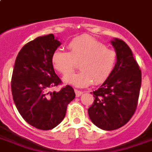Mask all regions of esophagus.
Here are the masks:
<instances>
[{
	"label": "esophagus",
	"mask_w": 152,
	"mask_h": 152,
	"mask_svg": "<svg viewBox=\"0 0 152 152\" xmlns=\"http://www.w3.org/2000/svg\"><path fill=\"white\" fill-rule=\"evenodd\" d=\"M75 93H76V96L79 97V96H80L81 95L83 94V91H79V90H77V89H75Z\"/></svg>",
	"instance_id": "34e87169"
}]
</instances>
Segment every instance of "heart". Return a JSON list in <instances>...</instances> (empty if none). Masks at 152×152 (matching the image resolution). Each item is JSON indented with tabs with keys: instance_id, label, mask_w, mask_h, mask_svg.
<instances>
[{
	"instance_id": "obj_1",
	"label": "heart",
	"mask_w": 152,
	"mask_h": 152,
	"mask_svg": "<svg viewBox=\"0 0 152 152\" xmlns=\"http://www.w3.org/2000/svg\"><path fill=\"white\" fill-rule=\"evenodd\" d=\"M68 52L56 49L51 63L63 76H68L79 63L80 71L64 78V82L79 88L94 83L99 84L108 79L116 62V53L89 36H79L67 45Z\"/></svg>"
}]
</instances>
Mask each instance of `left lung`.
Wrapping results in <instances>:
<instances>
[{"instance_id":"obj_1","label":"left lung","mask_w":152,"mask_h":152,"mask_svg":"<svg viewBox=\"0 0 152 152\" xmlns=\"http://www.w3.org/2000/svg\"><path fill=\"white\" fill-rule=\"evenodd\" d=\"M111 43L117 61L111 76L93 91L94 102L88 110L91 122L105 131L118 129L132 117L142 80L141 70L128 45L117 38Z\"/></svg>"}]
</instances>
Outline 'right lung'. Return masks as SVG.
<instances>
[{
    "label": "right lung",
    "mask_w": 152,
    "mask_h": 152,
    "mask_svg": "<svg viewBox=\"0 0 152 152\" xmlns=\"http://www.w3.org/2000/svg\"><path fill=\"white\" fill-rule=\"evenodd\" d=\"M61 45L53 34L39 37L20 49L15 61L11 82L15 105L28 124L40 130L60 124L76 96L69 85L50 91L61 83L51 63L52 53Z\"/></svg>",
    "instance_id": "right-lung-1"
}]
</instances>
